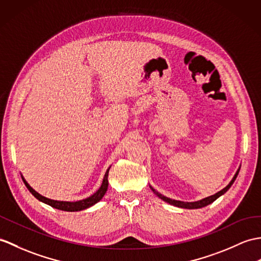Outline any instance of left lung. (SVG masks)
<instances>
[{"instance_id": "obj_1", "label": "left lung", "mask_w": 261, "mask_h": 261, "mask_svg": "<svg viewBox=\"0 0 261 261\" xmlns=\"http://www.w3.org/2000/svg\"><path fill=\"white\" fill-rule=\"evenodd\" d=\"M239 170H240V167L238 168V170L236 171L233 178L231 179V181L223 188V189H221L220 191H218L217 193H215V195L213 196H209V197H205L201 200H198V201H191V202H188V201H180V200H174V199H171V198H168L166 196L161 195L160 192L156 191L155 189H153L152 187L150 186V189L153 191V193L155 196H158L160 199H162L163 201L168 202L169 204H172V205H175V207H179V208H184V209H199V208H202V207H205V205H208L210 203H213L215 200H217L219 197H221L222 195H225V193L230 189V187L232 186V184L234 182L236 178H237V175L239 173Z\"/></svg>"}]
</instances>
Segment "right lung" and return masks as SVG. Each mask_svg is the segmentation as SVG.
<instances>
[{"instance_id":"1","label":"right lung","mask_w":261,"mask_h":261,"mask_svg":"<svg viewBox=\"0 0 261 261\" xmlns=\"http://www.w3.org/2000/svg\"><path fill=\"white\" fill-rule=\"evenodd\" d=\"M111 166L108 168V170L106 171L105 173V177H103V180H102V184L100 186V188L98 190H96L93 195H91L90 197L86 198V199H82V200H77V201H61V200H53V199H48L44 196L40 195L39 192H36L33 188L30 186L28 184V181L24 179L23 175H21L22 177V180L24 185L27 186V188L29 189V191L32 193V195L40 200V201L44 202L48 205H51V207L56 208V209H59V210H63V211H81V210H84V209H88L90 207H92V205H94L95 203H98L100 200L105 197L106 192L108 190V186H109V181H108V175H109V170H110Z\"/></svg>"}]
</instances>
